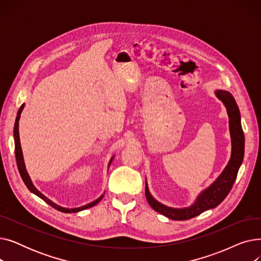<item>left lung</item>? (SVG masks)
I'll list each match as a JSON object with an SVG mask.
<instances>
[{
    "mask_svg": "<svg viewBox=\"0 0 261 261\" xmlns=\"http://www.w3.org/2000/svg\"><path fill=\"white\" fill-rule=\"evenodd\" d=\"M217 97L220 99L226 108L228 115L229 133L231 139V154L226 167L217 180L206 189H204L198 196L195 203L188 207L174 208L169 207L156 201L150 194L147 182L145 194L148 203L155 212L171 219V220H188L199 216L203 212L215 208L228 195L237 177L238 170L241 166L244 156V134L241 127V118L239 108L232 95L224 90L215 91Z\"/></svg>",
    "mask_w": 261,
    "mask_h": 261,
    "instance_id": "obj_1",
    "label": "left lung"
}]
</instances>
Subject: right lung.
<instances>
[{
	"label": "right lung",
	"instance_id": "obj_1",
	"mask_svg": "<svg viewBox=\"0 0 261 261\" xmlns=\"http://www.w3.org/2000/svg\"><path fill=\"white\" fill-rule=\"evenodd\" d=\"M24 103L20 107L19 111H18V114H17V118H16V122H15V127H13V139H15V153H16V160H17V165H18V169H19V172H20V175L22 177V180L24 182V184L26 185V187L30 189V191H32L33 194H35L36 196H38L39 198L42 199L43 201H45L48 205H50L51 207L56 208L57 211L59 212H62V213H78V212H81V211H85L87 208H90L92 206H94V205L97 204L103 197L100 196L98 199H96L95 201L87 204V205H84V206H80V207H76V208H66V207H62L60 206V205L54 203L51 200H49L48 198H46L43 194H41L40 191L35 187V185L33 184L31 177H30V174L29 172H27L26 170V167H25V164H24V159H23V153H22V148H21V144H20V136H19V120H20V117H21V113L23 111L24 109ZM114 156H112V159L110 160V163H109V166L110 164L112 163Z\"/></svg>",
	"mask_w": 261,
	"mask_h": 261
}]
</instances>
